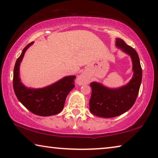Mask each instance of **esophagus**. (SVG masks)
I'll return each instance as SVG.
<instances>
[{
	"label": "esophagus",
	"instance_id": "1",
	"mask_svg": "<svg viewBox=\"0 0 158 158\" xmlns=\"http://www.w3.org/2000/svg\"><path fill=\"white\" fill-rule=\"evenodd\" d=\"M76 83L79 85L86 84L89 83V78H88V77L85 73H82L80 74L78 77H77V79L76 80Z\"/></svg>",
	"mask_w": 158,
	"mask_h": 158
}]
</instances>
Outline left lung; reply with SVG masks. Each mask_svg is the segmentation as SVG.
Returning <instances> with one entry per match:
<instances>
[{
    "mask_svg": "<svg viewBox=\"0 0 158 158\" xmlns=\"http://www.w3.org/2000/svg\"><path fill=\"white\" fill-rule=\"evenodd\" d=\"M116 46L130 56L133 75L127 84L114 89L97 81L90 83L92 93L89 102L90 111L96 116L112 118L124 114L135 104L140 89L142 69L137 52L120 38L116 39Z\"/></svg>",
    "mask_w": 158,
    "mask_h": 158,
    "instance_id": "obj_1",
    "label": "left lung"
}]
</instances>
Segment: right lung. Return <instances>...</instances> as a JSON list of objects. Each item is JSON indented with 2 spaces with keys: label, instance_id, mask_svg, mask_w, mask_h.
I'll use <instances>...</instances> for the list:
<instances>
[{
  "label": "right lung",
  "instance_id": "right-lung-1",
  "mask_svg": "<svg viewBox=\"0 0 158 158\" xmlns=\"http://www.w3.org/2000/svg\"><path fill=\"white\" fill-rule=\"evenodd\" d=\"M33 42L25 47L16 61L13 74V88L19 101L34 114L49 116L63 110L67 96L74 89L76 76H66L53 84L40 89L26 87L21 81L20 64L24 54Z\"/></svg>",
  "mask_w": 158,
  "mask_h": 158
}]
</instances>
